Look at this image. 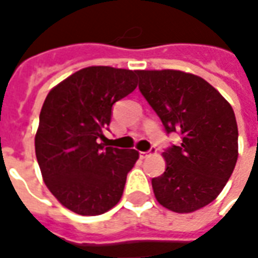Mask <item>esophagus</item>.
Listing matches in <instances>:
<instances>
[{"label":"esophagus","mask_w":258,"mask_h":258,"mask_svg":"<svg viewBox=\"0 0 258 258\" xmlns=\"http://www.w3.org/2000/svg\"><path fill=\"white\" fill-rule=\"evenodd\" d=\"M156 152V149L155 148H151V151H148V152H140V156L144 159V157H146L148 155H151V153H155Z\"/></svg>","instance_id":"34e87169"}]
</instances>
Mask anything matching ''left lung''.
Listing matches in <instances>:
<instances>
[{
  "mask_svg": "<svg viewBox=\"0 0 258 258\" xmlns=\"http://www.w3.org/2000/svg\"><path fill=\"white\" fill-rule=\"evenodd\" d=\"M140 91L166 133L181 145L163 152L166 171L152 179L157 202L192 213L220 195L238 160V124L232 106L199 76L179 70H138Z\"/></svg>",
  "mask_w": 258,
  "mask_h": 258,
  "instance_id": "obj_1",
  "label": "left lung"
}]
</instances>
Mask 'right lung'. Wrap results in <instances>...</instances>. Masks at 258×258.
<instances>
[{"label": "right lung", "instance_id": "obj_1", "mask_svg": "<svg viewBox=\"0 0 258 258\" xmlns=\"http://www.w3.org/2000/svg\"><path fill=\"white\" fill-rule=\"evenodd\" d=\"M138 70L91 66L49 91L37 130L36 156L44 182L62 205L81 216L110 210L123 195L140 153L105 146L112 107L137 88Z\"/></svg>", "mask_w": 258, "mask_h": 258}]
</instances>
